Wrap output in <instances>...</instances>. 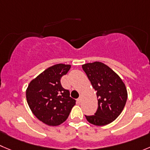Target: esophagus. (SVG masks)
Returning a JSON list of instances; mask_svg holds the SVG:
<instances>
[{
  "label": "esophagus",
  "instance_id": "esophagus-1",
  "mask_svg": "<svg viewBox=\"0 0 150 150\" xmlns=\"http://www.w3.org/2000/svg\"><path fill=\"white\" fill-rule=\"evenodd\" d=\"M81 101H82V97H81V96H79V98H78L77 99V102H81Z\"/></svg>",
  "mask_w": 150,
  "mask_h": 150
}]
</instances>
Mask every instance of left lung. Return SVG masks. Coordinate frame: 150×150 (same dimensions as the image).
<instances>
[{
	"label": "left lung",
	"instance_id": "8db88e82",
	"mask_svg": "<svg viewBox=\"0 0 150 150\" xmlns=\"http://www.w3.org/2000/svg\"><path fill=\"white\" fill-rule=\"evenodd\" d=\"M82 69L96 91L98 108L93 115H85L88 122L104 126L113 122L123 110L127 99L125 83L111 68L100 62L87 63Z\"/></svg>",
	"mask_w": 150,
	"mask_h": 150
}]
</instances>
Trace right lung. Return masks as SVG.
Instances as JSON below:
<instances>
[{"mask_svg":"<svg viewBox=\"0 0 150 150\" xmlns=\"http://www.w3.org/2000/svg\"><path fill=\"white\" fill-rule=\"evenodd\" d=\"M70 65L57 64L47 68L31 81L26 90V99L34 115L49 126L63 123L76 104L60 79L68 72Z\"/></svg>","mask_w":150,"mask_h":150,"instance_id":"right-lung-1","label":"right lung"}]
</instances>
